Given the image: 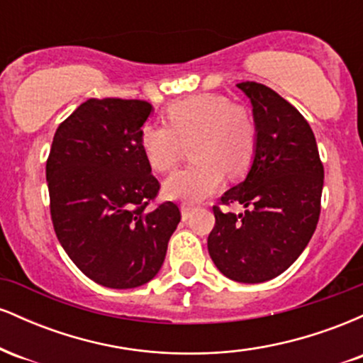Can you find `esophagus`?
<instances>
[{
	"label": "esophagus",
	"mask_w": 363,
	"mask_h": 363,
	"mask_svg": "<svg viewBox=\"0 0 363 363\" xmlns=\"http://www.w3.org/2000/svg\"><path fill=\"white\" fill-rule=\"evenodd\" d=\"M193 211H194L193 206L182 205V206H181V216H182V220H189L191 215H193Z\"/></svg>",
	"instance_id": "34e87169"
}]
</instances>
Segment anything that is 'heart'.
<instances>
[{"mask_svg": "<svg viewBox=\"0 0 363 363\" xmlns=\"http://www.w3.org/2000/svg\"><path fill=\"white\" fill-rule=\"evenodd\" d=\"M169 126L147 123L141 128L140 147L148 165L169 172L189 145V167L177 170L164 182L170 199L196 203L222 186L225 172L239 176L251 165L257 128L251 112L220 94H198L169 104Z\"/></svg>", "mask_w": 363, "mask_h": 363, "instance_id": "1", "label": "heart"}]
</instances>
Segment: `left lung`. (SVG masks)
<instances>
[{
  "instance_id": "left-lung-1",
  "label": "left lung",
  "mask_w": 363,
  "mask_h": 363,
  "mask_svg": "<svg viewBox=\"0 0 363 363\" xmlns=\"http://www.w3.org/2000/svg\"><path fill=\"white\" fill-rule=\"evenodd\" d=\"M237 86L252 104L256 153L244 181L220 199L242 205V213L213 206L208 252L230 280L261 283L289 269L309 244L320 213L324 167L309 123L290 102L261 83Z\"/></svg>"
}]
</instances>
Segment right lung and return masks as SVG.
Wrapping results in <instances>:
<instances>
[{"mask_svg": "<svg viewBox=\"0 0 363 363\" xmlns=\"http://www.w3.org/2000/svg\"><path fill=\"white\" fill-rule=\"evenodd\" d=\"M150 112L145 101L89 99L56 129L45 164L57 240L109 289L152 280L181 222L172 201L148 208L160 189L140 147Z\"/></svg>", "mask_w": 363, "mask_h": 363, "instance_id": "add662e5", "label": "right lung"}]
</instances>
